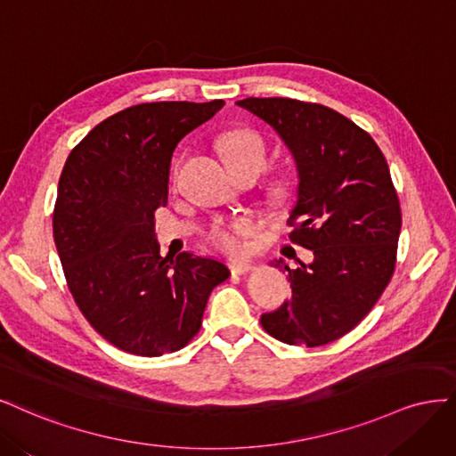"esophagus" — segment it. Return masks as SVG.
Returning <instances> with one entry per match:
<instances>
[{
  "instance_id": "34e87169",
  "label": "esophagus",
  "mask_w": 456,
  "mask_h": 456,
  "mask_svg": "<svg viewBox=\"0 0 456 456\" xmlns=\"http://www.w3.org/2000/svg\"><path fill=\"white\" fill-rule=\"evenodd\" d=\"M254 271V265L249 261H232L231 263V273H237V274H244Z\"/></svg>"
}]
</instances>
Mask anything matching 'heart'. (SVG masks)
<instances>
[{
    "label": "heart",
    "mask_w": 456,
    "mask_h": 456,
    "mask_svg": "<svg viewBox=\"0 0 456 456\" xmlns=\"http://www.w3.org/2000/svg\"><path fill=\"white\" fill-rule=\"evenodd\" d=\"M219 150H222L227 165L256 163L261 168L265 165V145H263V140L256 134L254 130L237 128V130L227 132V134H224V138L219 140ZM178 172H180V159L174 160L172 165V172H170L172 182L178 178ZM288 193H289L288 182L274 183L273 195L276 199H284ZM254 231H256V224L252 217H237L227 224H216L208 231V240L227 254H240L246 248L244 239L252 237Z\"/></svg>",
    "instance_id": "heart-1"
}]
</instances>
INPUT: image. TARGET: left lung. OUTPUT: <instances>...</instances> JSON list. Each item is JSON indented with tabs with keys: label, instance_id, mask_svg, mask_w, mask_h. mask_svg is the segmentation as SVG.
Returning <instances> with one entry per match:
<instances>
[{
	"label": "left lung",
	"instance_id": "left-lung-1",
	"mask_svg": "<svg viewBox=\"0 0 456 456\" xmlns=\"http://www.w3.org/2000/svg\"><path fill=\"white\" fill-rule=\"evenodd\" d=\"M237 106L282 138L297 167V200L289 240L313 261L284 267L291 299L261 316L288 345L320 346L354 330L383 296L395 267L402 210L375 140L320 104L291 98H244Z\"/></svg>",
	"mask_w": 456,
	"mask_h": 456
}]
</instances>
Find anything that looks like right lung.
I'll return each mask as SVG.
<instances>
[{
	"mask_svg": "<svg viewBox=\"0 0 456 456\" xmlns=\"http://www.w3.org/2000/svg\"><path fill=\"white\" fill-rule=\"evenodd\" d=\"M224 100L151 102L96 125L71 150L53 212L68 288L106 341L136 356H163L199 333L222 261L159 254L155 210L168 202L175 145Z\"/></svg>",
	"mask_w": 456,
	"mask_h": 456,
	"instance_id": "obj_1",
	"label": "right lung"
}]
</instances>
